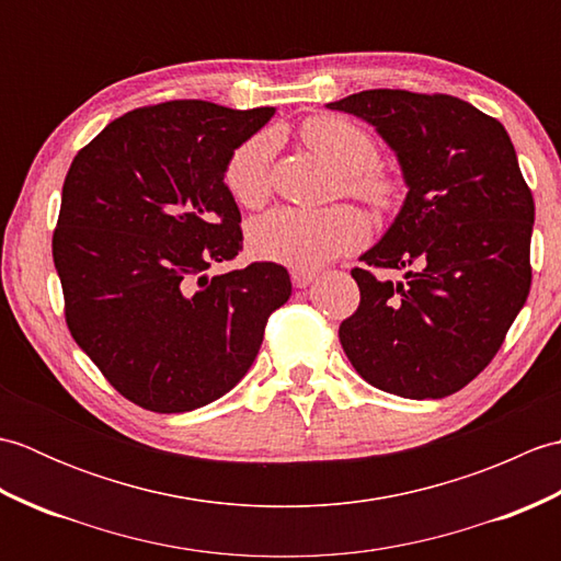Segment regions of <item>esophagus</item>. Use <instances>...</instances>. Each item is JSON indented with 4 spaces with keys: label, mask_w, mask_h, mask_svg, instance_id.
<instances>
[{
    "label": "esophagus",
    "mask_w": 561,
    "mask_h": 561,
    "mask_svg": "<svg viewBox=\"0 0 561 561\" xmlns=\"http://www.w3.org/2000/svg\"><path fill=\"white\" fill-rule=\"evenodd\" d=\"M316 274L311 270H291V284L296 289H306L313 282Z\"/></svg>",
    "instance_id": "obj_1"
}]
</instances>
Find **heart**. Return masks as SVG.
I'll list each match as a JSON object with an SVG mask.
<instances>
[{"mask_svg":"<svg viewBox=\"0 0 561 561\" xmlns=\"http://www.w3.org/2000/svg\"><path fill=\"white\" fill-rule=\"evenodd\" d=\"M308 147L342 171L347 195L364 199L378 211L400 205L402 185L392 173L378 169V145L362 125L340 115H313L301 125ZM274 135L245 139L226 163V187L238 205L260 207L272 193ZM371 233L366 214L352 205L330 209L279 207L248 226V245L260 260L294 270H316L340 255L359 250Z\"/></svg>","mask_w":561,"mask_h":561,"instance_id":"1","label":"heart"}]
</instances>
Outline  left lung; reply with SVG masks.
<instances>
[{
	"label": "left lung",
	"mask_w": 561,
	"mask_h": 561,
	"mask_svg": "<svg viewBox=\"0 0 561 561\" xmlns=\"http://www.w3.org/2000/svg\"><path fill=\"white\" fill-rule=\"evenodd\" d=\"M364 117L398 153L410 193L354 267L347 359L400 398H446L484 371L528 299L535 202L504 125L448 93L371 89L328 103ZM374 268H400L402 283Z\"/></svg>",
	"instance_id": "8db88e82"
}]
</instances>
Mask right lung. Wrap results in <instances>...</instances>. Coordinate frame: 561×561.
<instances>
[{
	"mask_svg": "<svg viewBox=\"0 0 561 561\" xmlns=\"http://www.w3.org/2000/svg\"><path fill=\"white\" fill-rule=\"evenodd\" d=\"M272 113L209 101L145 105L69 165L53 233L67 328L139 408L190 412L226 396L291 296L277 262L207 274L243 250L224 173Z\"/></svg>",
	"mask_w": 561,
	"mask_h": 561,
	"instance_id": "1",
	"label": "right lung"
}]
</instances>
